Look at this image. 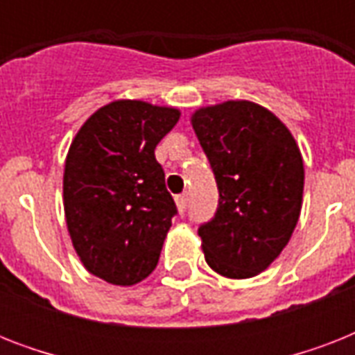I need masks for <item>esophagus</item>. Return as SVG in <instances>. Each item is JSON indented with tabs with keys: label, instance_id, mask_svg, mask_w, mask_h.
Segmentation results:
<instances>
[{
	"label": "esophagus",
	"instance_id": "1",
	"mask_svg": "<svg viewBox=\"0 0 355 355\" xmlns=\"http://www.w3.org/2000/svg\"><path fill=\"white\" fill-rule=\"evenodd\" d=\"M175 200H177L178 211H180V214H184V211H186V208H188L189 195L188 193H180V195H177V197H175Z\"/></svg>",
	"mask_w": 355,
	"mask_h": 355
}]
</instances>
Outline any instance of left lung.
<instances>
[{"label":"left lung","instance_id":"left-lung-1","mask_svg":"<svg viewBox=\"0 0 355 355\" xmlns=\"http://www.w3.org/2000/svg\"><path fill=\"white\" fill-rule=\"evenodd\" d=\"M219 189L199 227L205 258L227 278H250L275 261L297 227L304 164L297 141L267 108L227 101L191 118Z\"/></svg>","mask_w":355,"mask_h":355}]
</instances>
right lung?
I'll return each mask as SVG.
<instances>
[{
    "instance_id": "right-lung-1",
    "label": "right lung",
    "mask_w": 355,
    "mask_h": 355,
    "mask_svg": "<svg viewBox=\"0 0 355 355\" xmlns=\"http://www.w3.org/2000/svg\"><path fill=\"white\" fill-rule=\"evenodd\" d=\"M175 108L116 101L80 127L64 167V211L80 261L114 286L155 270L178 214L155 149L177 125Z\"/></svg>"
}]
</instances>
